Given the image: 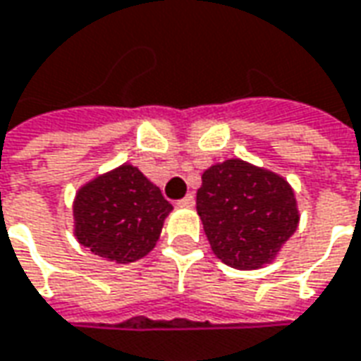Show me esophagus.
<instances>
[{
	"instance_id": "obj_1",
	"label": "esophagus",
	"mask_w": 361,
	"mask_h": 361,
	"mask_svg": "<svg viewBox=\"0 0 361 361\" xmlns=\"http://www.w3.org/2000/svg\"><path fill=\"white\" fill-rule=\"evenodd\" d=\"M193 203H195V197H193L191 193H188L183 200L178 201V205H180V207H193Z\"/></svg>"
}]
</instances>
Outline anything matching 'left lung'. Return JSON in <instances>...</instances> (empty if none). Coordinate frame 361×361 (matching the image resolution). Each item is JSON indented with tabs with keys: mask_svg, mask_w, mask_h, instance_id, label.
<instances>
[{
	"mask_svg": "<svg viewBox=\"0 0 361 361\" xmlns=\"http://www.w3.org/2000/svg\"><path fill=\"white\" fill-rule=\"evenodd\" d=\"M197 213L213 252L239 271L271 263L300 219L288 181L239 158L203 171Z\"/></svg>",
	"mask_w": 361,
	"mask_h": 361,
	"instance_id": "left-lung-1",
	"label": "left lung"
}]
</instances>
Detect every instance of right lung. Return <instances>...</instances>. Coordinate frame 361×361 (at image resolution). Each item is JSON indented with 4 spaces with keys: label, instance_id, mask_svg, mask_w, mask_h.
Returning <instances> with one entry per match:
<instances>
[{
    "label": "right lung",
    "instance_id": "right-lung-1",
    "mask_svg": "<svg viewBox=\"0 0 361 361\" xmlns=\"http://www.w3.org/2000/svg\"><path fill=\"white\" fill-rule=\"evenodd\" d=\"M171 209L158 185L124 164L78 190L73 205L75 235L102 259L134 263L156 247Z\"/></svg>",
    "mask_w": 361,
    "mask_h": 361
}]
</instances>
